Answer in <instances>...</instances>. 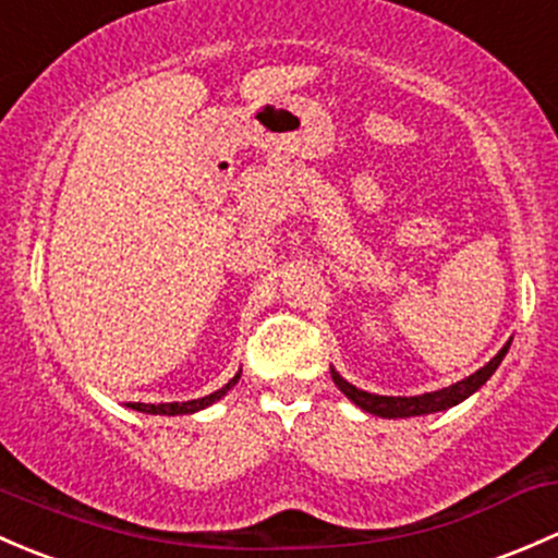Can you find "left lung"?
<instances>
[{
	"mask_svg": "<svg viewBox=\"0 0 558 558\" xmlns=\"http://www.w3.org/2000/svg\"><path fill=\"white\" fill-rule=\"evenodd\" d=\"M513 341V338H510ZM510 341L505 343L502 349H499L497 354L486 363L484 367H478L475 373H470L468 378H462V381L451 384V387H444L438 389V392H424V395H411V398H395V395H373V392H365V389L354 387V384H349L347 378L341 376V373L336 371V367H330L332 373V381H336V387L341 389L343 395H347L349 400H352L354 405L363 408L365 413H373V416H381V418H411V416H427V413H438V411H449V408L459 405L462 400H468L470 395L478 392L481 387H484L486 381L494 376V371H497L499 363L505 360V354H508L510 349Z\"/></svg>",
	"mask_w": 558,
	"mask_h": 558,
	"instance_id": "obj_1",
	"label": "left lung"
}]
</instances>
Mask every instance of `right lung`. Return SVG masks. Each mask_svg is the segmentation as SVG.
Returning a JSON list of instances; mask_svg holds the SVG:
<instances>
[{
    "mask_svg": "<svg viewBox=\"0 0 558 558\" xmlns=\"http://www.w3.org/2000/svg\"><path fill=\"white\" fill-rule=\"evenodd\" d=\"M239 378H241V371L226 384V387L217 389V392H211V395H206V398H198V400H185V403H158V405L155 403H129V408L131 411L153 413V416H187V413H198V411H204V408L215 405L217 400L226 398V395L236 387Z\"/></svg>",
    "mask_w": 558,
    "mask_h": 558,
    "instance_id": "obj_1",
    "label": "right lung"
}]
</instances>
